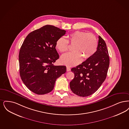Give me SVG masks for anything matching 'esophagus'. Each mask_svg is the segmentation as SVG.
<instances>
[{
    "label": "esophagus",
    "mask_w": 129,
    "mask_h": 129,
    "mask_svg": "<svg viewBox=\"0 0 129 129\" xmlns=\"http://www.w3.org/2000/svg\"><path fill=\"white\" fill-rule=\"evenodd\" d=\"M67 72H69V71H71V68H70V67H67Z\"/></svg>",
    "instance_id": "34e87169"
}]
</instances>
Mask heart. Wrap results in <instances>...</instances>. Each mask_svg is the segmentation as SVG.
<instances>
[{"instance_id":"heart-1","label":"heart","mask_w":129,"mask_h":129,"mask_svg":"<svg viewBox=\"0 0 129 129\" xmlns=\"http://www.w3.org/2000/svg\"><path fill=\"white\" fill-rule=\"evenodd\" d=\"M69 43L73 46L74 52L62 55L60 61L68 66H74L84 60L92 57L97 50L98 43L96 38L91 34L83 31H77L68 36L67 39L64 37L59 38L56 43L57 49L60 53H65L69 50Z\"/></svg>"}]
</instances>
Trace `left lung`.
<instances>
[{"mask_svg":"<svg viewBox=\"0 0 129 129\" xmlns=\"http://www.w3.org/2000/svg\"><path fill=\"white\" fill-rule=\"evenodd\" d=\"M97 50L93 56L71 69L74 77L70 82L72 92L85 97L92 94L100 87L107 77L109 57L106 44L98 36Z\"/></svg>","mask_w":129,"mask_h":129,"instance_id":"1","label":"left lung"}]
</instances>
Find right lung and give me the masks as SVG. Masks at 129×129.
I'll use <instances>...</instances> for the list:
<instances>
[{"instance_id":"right-lung-1","label":"right lung","mask_w":129,"mask_h":129,"mask_svg":"<svg viewBox=\"0 0 129 129\" xmlns=\"http://www.w3.org/2000/svg\"><path fill=\"white\" fill-rule=\"evenodd\" d=\"M66 31L46 25L26 36L19 52L20 74L31 92L37 94L50 92L57 78L66 72V66L53 65L59 58L56 42Z\"/></svg>"}]
</instances>
